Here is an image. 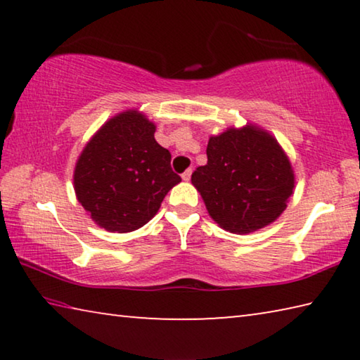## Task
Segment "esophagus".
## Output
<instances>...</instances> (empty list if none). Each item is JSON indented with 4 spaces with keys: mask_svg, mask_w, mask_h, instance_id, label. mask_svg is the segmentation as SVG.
I'll return each mask as SVG.
<instances>
[{
    "mask_svg": "<svg viewBox=\"0 0 360 360\" xmlns=\"http://www.w3.org/2000/svg\"><path fill=\"white\" fill-rule=\"evenodd\" d=\"M191 176H192V169L188 168V169H186L184 173H182L181 178H182V181H188V179H191Z\"/></svg>",
    "mask_w": 360,
    "mask_h": 360,
    "instance_id": "1",
    "label": "esophagus"
}]
</instances>
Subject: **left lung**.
<instances>
[{
  "instance_id": "1",
  "label": "left lung",
  "mask_w": 360,
  "mask_h": 360,
  "mask_svg": "<svg viewBox=\"0 0 360 360\" xmlns=\"http://www.w3.org/2000/svg\"><path fill=\"white\" fill-rule=\"evenodd\" d=\"M208 163L192 173L208 214L230 233L246 235L276 221L294 193L295 174L278 139L255 124L212 135Z\"/></svg>"
}]
</instances>
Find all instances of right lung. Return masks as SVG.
I'll list each match as a JSON object with an SVG mask.
<instances>
[{
  "instance_id": "obj_1",
  "label": "right lung",
  "mask_w": 360,
  "mask_h": 360,
  "mask_svg": "<svg viewBox=\"0 0 360 360\" xmlns=\"http://www.w3.org/2000/svg\"><path fill=\"white\" fill-rule=\"evenodd\" d=\"M155 124L138 109L114 115L79 155L72 184L77 202L98 227L112 233L141 229L179 184L172 154L155 141Z\"/></svg>"
}]
</instances>
